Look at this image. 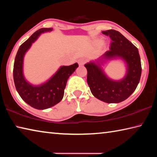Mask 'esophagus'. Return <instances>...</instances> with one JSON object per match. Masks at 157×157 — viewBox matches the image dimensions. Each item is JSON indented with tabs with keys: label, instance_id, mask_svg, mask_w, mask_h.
<instances>
[{
	"label": "esophagus",
	"instance_id": "1",
	"mask_svg": "<svg viewBox=\"0 0 157 157\" xmlns=\"http://www.w3.org/2000/svg\"><path fill=\"white\" fill-rule=\"evenodd\" d=\"M78 63L79 66H83L86 63V59H79L78 61Z\"/></svg>",
	"mask_w": 157,
	"mask_h": 157
}]
</instances>
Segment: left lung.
<instances>
[{
    "label": "left lung",
    "mask_w": 157,
    "mask_h": 157,
    "mask_svg": "<svg viewBox=\"0 0 157 157\" xmlns=\"http://www.w3.org/2000/svg\"><path fill=\"white\" fill-rule=\"evenodd\" d=\"M102 34L109 36L110 50L84 65L87 83L92 94L107 103H118L128 98L136 89L141 75V63L137 48L118 31L109 30ZM121 59L126 65V74L120 81H113L105 75L101 66L109 60Z\"/></svg>",
    "instance_id": "8db88e82"
}]
</instances>
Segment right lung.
<instances>
[{
  "instance_id": "right-lung-1",
  "label": "right lung",
  "mask_w": 157,
  "mask_h": 157,
  "mask_svg": "<svg viewBox=\"0 0 157 157\" xmlns=\"http://www.w3.org/2000/svg\"><path fill=\"white\" fill-rule=\"evenodd\" d=\"M52 28H41L35 32L18 50L16 55L13 77L17 92L21 98L36 109L52 107L62 100L68 79L78 67L75 63L71 66H62L48 80L40 85H33L26 80L23 75V58L25 54L40 34L51 32Z\"/></svg>"
}]
</instances>
